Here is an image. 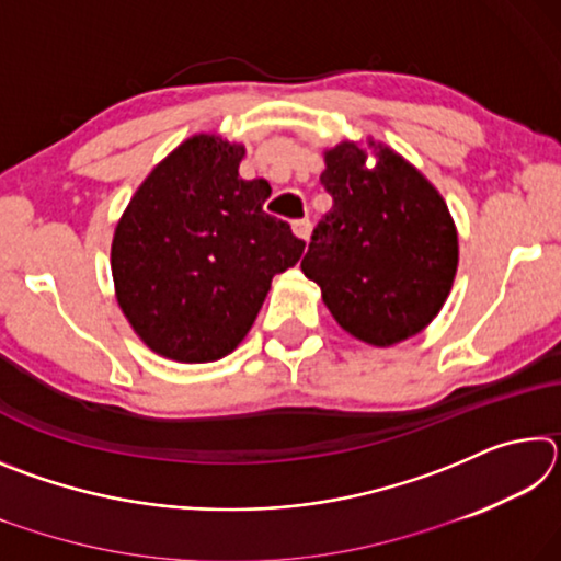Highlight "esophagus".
Returning a JSON list of instances; mask_svg holds the SVG:
<instances>
[{
  "label": "esophagus",
  "instance_id": "1",
  "mask_svg": "<svg viewBox=\"0 0 561 561\" xmlns=\"http://www.w3.org/2000/svg\"><path fill=\"white\" fill-rule=\"evenodd\" d=\"M291 230H294V234L299 237V240L307 242L309 234H311V222L307 220V217H304V220H294L291 222Z\"/></svg>",
  "mask_w": 561,
  "mask_h": 561
}]
</instances>
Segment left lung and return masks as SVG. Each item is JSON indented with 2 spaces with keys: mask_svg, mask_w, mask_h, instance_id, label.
Listing matches in <instances>:
<instances>
[{
  "mask_svg": "<svg viewBox=\"0 0 561 561\" xmlns=\"http://www.w3.org/2000/svg\"><path fill=\"white\" fill-rule=\"evenodd\" d=\"M324 163L321 185L334 205L311 234L301 272L319 284L341 329L393 346L443 309L458 270V230L438 190L396 150L344 140Z\"/></svg>",
  "mask_w": 561,
  "mask_h": 561,
  "instance_id": "obj_1",
  "label": "left lung"
}]
</instances>
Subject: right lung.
<instances>
[{
  "mask_svg": "<svg viewBox=\"0 0 561 561\" xmlns=\"http://www.w3.org/2000/svg\"><path fill=\"white\" fill-rule=\"evenodd\" d=\"M244 146L213 133L187 138L150 170L111 244L116 299L156 354L207 364L252 329L272 277L304 240L262 210L267 180H242Z\"/></svg>",
  "mask_w": 561,
  "mask_h": 561,
  "instance_id": "obj_1",
  "label": "right lung"
}]
</instances>
